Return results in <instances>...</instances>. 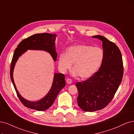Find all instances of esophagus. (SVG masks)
I'll list each match as a JSON object with an SVG mask.
<instances>
[{"mask_svg": "<svg viewBox=\"0 0 134 134\" xmlns=\"http://www.w3.org/2000/svg\"><path fill=\"white\" fill-rule=\"evenodd\" d=\"M66 82L67 83H68V84H71L72 83V80L71 79H67L66 80Z\"/></svg>", "mask_w": 134, "mask_h": 134, "instance_id": "esophagus-1", "label": "esophagus"}]
</instances>
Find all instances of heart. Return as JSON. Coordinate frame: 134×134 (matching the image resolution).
<instances>
[{"label": "heart", "mask_w": 134, "mask_h": 134, "mask_svg": "<svg viewBox=\"0 0 134 134\" xmlns=\"http://www.w3.org/2000/svg\"><path fill=\"white\" fill-rule=\"evenodd\" d=\"M104 54L99 47L80 44L71 47L67 53L59 54L58 67L60 71L66 72L74 63L73 75L82 79L92 76L100 67Z\"/></svg>", "instance_id": "1"}]
</instances>
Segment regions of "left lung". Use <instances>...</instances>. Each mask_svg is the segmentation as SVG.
I'll return each instance as SVG.
<instances>
[{
    "mask_svg": "<svg viewBox=\"0 0 134 134\" xmlns=\"http://www.w3.org/2000/svg\"><path fill=\"white\" fill-rule=\"evenodd\" d=\"M92 37L102 41L104 57L98 71L76 84L78 105L86 112L100 110L109 104L121 82L124 73L122 55L118 47L103 36Z\"/></svg>",
    "mask_w": 134,
    "mask_h": 134,
    "instance_id": "1",
    "label": "left lung"
}]
</instances>
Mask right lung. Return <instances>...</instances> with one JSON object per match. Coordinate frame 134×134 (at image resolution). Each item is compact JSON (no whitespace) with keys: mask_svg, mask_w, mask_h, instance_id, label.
Segmentation results:
<instances>
[{"mask_svg":"<svg viewBox=\"0 0 134 134\" xmlns=\"http://www.w3.org/2000/svg\"><path fill=\"white\" fill-rule=\"evenodd\" d=\"M56 37L57 36L55 34H52L46 33L34 34L21 41L15 49L10 64V79L19 100L25 107L29 109L37 111H44L52 105L60 91L66 85L64 80L65 76L62 73H54L52 86L47 95L40 101H29L21 97L16 90L13 76L15 63L19 57L28 49L43 50L48 52L55 61L57 57L55 46Z\"/></svg>","mask_w":134,"mask_h":134,"instance_id":"add662e5","label":"right lung"}]
</instances>
